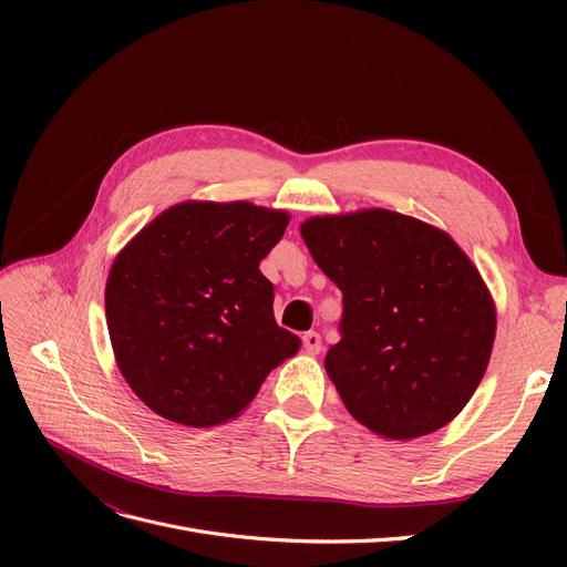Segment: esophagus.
<instances>
[{"label":"esophagus","instance_id":"1","mask_svg":"<svg viewBox=\"0 0 567 567\" xmlns=\"http://www.w3.org/2000/svg\"><path fill=\"white\" fill-rule=\"evenodd\" d=\"M302 342H305V350H307V352H312V354H319V352H321V348H323L321 336H319V333H315V331H307V333L302 336Z\"/></svg>","mask_w":567,"mask_h":567}]
</instances>
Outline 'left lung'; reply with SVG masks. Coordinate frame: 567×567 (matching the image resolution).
Returning <instances> with one entry per match:
<instances>
[{"instance_id":"obj_1","label":"left lung","mask_w":567,"mask_h":567,"mask_svg":"<svg viewBox=\"0 0 567 567\" xmlns=\"http://www.w3.org/2000/svg\"><path fill=\"white\" fill-rule=\"evenodd\" d=\"M290 215L248 200L179 203L117 252L106 323L120 373L151 411L192 427L241 416L300 350L274 319L260 262Z\"/></svg>"}]
</instances>
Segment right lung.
<instances>
[{"instance_id":"1","label":"right lung","mask_w":567,"mask_h":567,"mask_svg":"<svg viewBox=\"0 0 567 567\" xmlns=\"http://www.w3.org/2000/svg\"><path fill=\"white\" fill-rule=\"evenodd\" d=\"M300 234L342 293V338L323 367L350 414L385 440L454 421L496 336V307L471 257L447 231L385 208L317 215Z\"/></svg>"}]
</instances>
